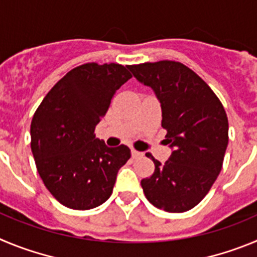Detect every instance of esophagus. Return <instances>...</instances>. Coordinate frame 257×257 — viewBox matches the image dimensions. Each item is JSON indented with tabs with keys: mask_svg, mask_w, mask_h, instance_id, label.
<instances>
[{
	"mask_svg": "<svg viewBox=\"0 0 257 257\" xmlns=\"http://www.w3.org/2000/svg\"><path fill=\"white\" fill-rule=\"evenodd\" d=\"M132 157H133V159H140V157H143V152L137 151V150H132Z\"/></svg>",
	"mask_w": 257,
	"mask_h": 257,
	"instance_id": "34e87169",
	"label": "esophagus"
}]
</instances>
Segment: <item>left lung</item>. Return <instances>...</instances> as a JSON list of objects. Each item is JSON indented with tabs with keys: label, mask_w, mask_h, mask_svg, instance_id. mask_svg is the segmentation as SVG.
<instances>
[{
	"label": "left lung",
	"mask_w": 257,
	"mask_h": 257,
	"mask_svg": "<svg viewBox=\"0 0 257 257\" xmlns=\"http://www.w3.org/2000/svg\"><path fill=\"white\" fill-rule=\"evenodd\" d=\"M133 77L156 94L161 105L165 143L173 150L164 164L141 180L155 207L184 212L210 191L223 166L228 146V117L223 105L197 74L177 61L128 66Z\"/></svg>",
	"instance_id": "left-lung-1"
}]
</instances>
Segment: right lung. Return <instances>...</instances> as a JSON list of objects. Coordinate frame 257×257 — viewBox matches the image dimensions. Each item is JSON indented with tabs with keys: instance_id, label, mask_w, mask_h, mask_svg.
Here are the masks:
<instances>
[{
	"instance_id": "right-lung-1",
	"label": "right lung",
	"mask_w": 257,
	"mask_h": 257,
	"mask_svg": "<svg viewBox=\"0 0 257 257\" xmlns=\"http://www.w3.org/2000/svg\"><path fill=\"white\" fill-rule=\"evenodd\" d=\"M131 78L119 64L88 62L61 78L37 108L31 125L37 170L51 195L69 209L102 205L131 157L126 146L107 147L94 134L114 94Z\"/></svg>"
}]
</instances>
